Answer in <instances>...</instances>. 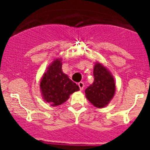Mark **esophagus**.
<instances>
[{
	"label": "esophagus",
	"instance_id": "obj_1",
	"mask_svg": "<svg viewBox=\"0 0 150 150\" xmlns=\"http://www.w3.org/2000/svg\"><path fill=\"white\" fill-rule=\"evenodd\" d=\"M78 86H79V88H80V90H83V88H84V83H83V82H79V83H78Z\"/></svg>",
	"mask_w": 150,
	"mask_h": 150
}]
</instances>
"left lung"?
I'll list each match as a JSON object with an SVG mask.
<instances>
[{"label":"left lung","instance_id":"obj_1","mask_svg":"<svg viewBox=\"0 0 150 150\" xmlns=\"http://www.w3.org/2000/svg\"><path fill=\"white\" fill-rule=\"evenodd\" d=\"M94 82L86 89V98L96 107H104L115 93V82L107 69L98 63L93 71Z\"/></svg>","mask_w":150,"mask_h":150}]
</instances>
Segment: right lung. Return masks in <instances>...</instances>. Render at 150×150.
Masks as SVG:
<instances>
[{
  "mask_svg": "<svg viewBox=\"0 0 150 150\" xmlns=\"http://www.w3.org/2000/svg\"><path fill=\"white\" fill-rule=\"evenodd\" d=\"M62 65L61 60L54 61L43 75L40 85L45 100L52 106L64 103L70 95L79 89L77 85L62 72Z\"/></svg>",
  "mask_w": 150,
  "mask_h": 150,
  "instance_id": "add662e5",
  "label": "right lung"
}]
</instances>
